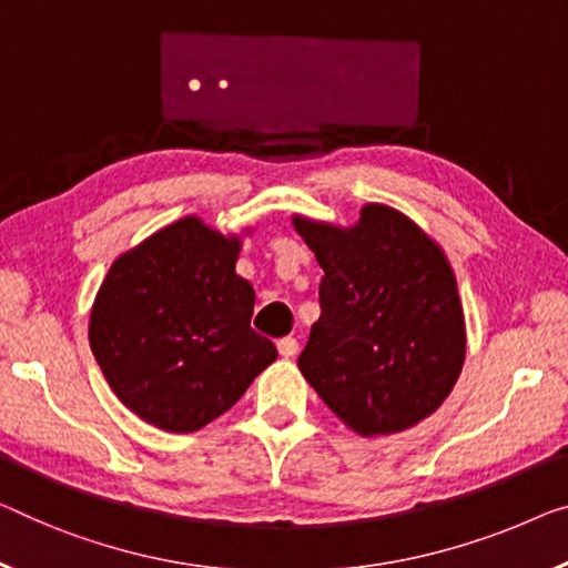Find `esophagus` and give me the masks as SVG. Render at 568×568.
<instances>
[{
  "label": "esophagus",
  "instance_id": "1",
  "mask_svg": "<svg viewBox=\"0 0 568 568\" xmlns=\"http://www.w3.org/2000/svg\"><path fill=\"white\" fill-rule=\"evenodd\" d=\"M277 352H281V357H295V354H298V342H295L293 336H285V338H281V342H277Z\"/></svg>",
  "mask_w": 568,
  "mask_h": 568
}]
</instances>
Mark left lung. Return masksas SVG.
<instances>
[{
	"instance_id": "1",
	"label": "left lung",
	"mask_w": 568,
	"mask_h": 568,
	"mask_svg": "<svg viewBox=\"0 0 568 568\" xmlns=\"http://www.w3.org/2000/svg\"><path fill=\"white\" fill-rule=\"evenodd\" d=\"M293 226L324 270L321 316L298 357L303 377L365 438L434 416L467 354L442 244L387 203H365L352 226L303 214H293Z\"/></svg>"
}]
</instances>
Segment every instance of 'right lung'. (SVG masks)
Segmentation results:
<instances>
[{"label": "right lung", "instance_id": "1", "mask_svg": "<svg viewBox=\"0 0 568 568\" xmlns=\"http://www.w3.org/2000/svg\"><path fill=\"white\" fill-rule=\"evenodd\" d=\"M242 234L183 216L112 262L89 316V344L134 416L193 434L240 400L277 359L250 326L255 287L236 275Z\"/></svg>", "mask_w": 568, "mask_h": 568}]
</instances>
